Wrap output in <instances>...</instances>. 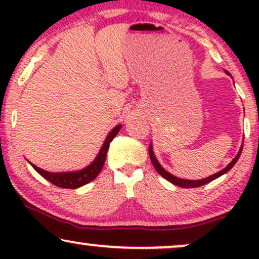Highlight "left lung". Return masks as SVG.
<instances>
[{"instance_id": "left-lung-1", "label": "left lung", "mask_w": 259, "mask_h": 259, "mask_svg": "<svg viewBox=\"0 0 259 259\" xmlns=\"http://www.w3.org/2000/svg\"><path fill=\"white\" fill-rule=\"evenodd\" d=\"M229 72H227V74ZM242 147H243V145H242ZM242 147H241V150H240V152L237 153V156L235 157L233 160H231V163L228 165V167H225L224 169H223V170L219 171V173L213 174L212 177H208V178H206V179H202V180H184V179H180V178L174 177V175L169 174L168 171L165 170V169L162 168V165L159 164L158 160H157L156 157H154L153 151H152V146H151V145H150V147H148V153H150V158H151V162H152L153 167L156 168V170L158 171V173L162 175V177L164 178V179H167L168 181H170L171 184H174V185H177V186L185 187V189H192V187H198V186H202V185H206V184L210 183V181H212V180H214V179H217V178L222 177L223 174H225V173H227V171L230 170V169L235 165V163L237 162V159L240 158V154H241Z\"/></svg>"}]
</instances>
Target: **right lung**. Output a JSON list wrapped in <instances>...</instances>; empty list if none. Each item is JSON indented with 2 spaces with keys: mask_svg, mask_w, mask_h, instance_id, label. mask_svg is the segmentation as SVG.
Masks as SVG:
<instances>
[{
  "mask_svg": "<svg viewBox=\"0 0 259 259\" xmlns=\"http://www.w3.org/2000/svg\"><path fill=\"white\" fill-rule=\"evenodd\" d=\"M120 127L121 125H117L111 133H109V135L107 136L102 148H101L99 154H97L96 159H95L89 167L82 169V170L74 171V173H50V171L44 170V169L38 168L34 164H31L32 168H34L41 177H44L45 179L49 180L50 183H52L55 186L62 187V189H76V187L85 185V184L90 183V181L94 180L95 178L100 174L101 169H102L103 164H105L109 144H111L112 140L115 138V135L119 132Z\"/></svg>",
  "mask_w": 259,
  "mask_h": 259,
  "instance_id": "1",
  "label": "right lung"
}]
</instances>
